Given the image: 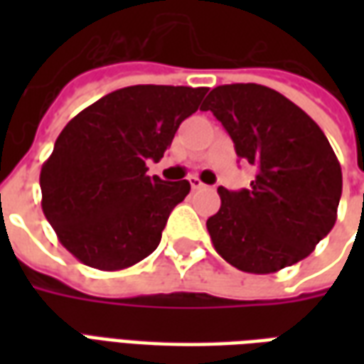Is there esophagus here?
<instances>
[{"label": "esophagus", "mask_w": 364, "mask_h": 364, "mask_svg": "<svg viewBox=\"0 0 364 364\" xmlns=\"http://www.w3.org/2000/svg\"><path fill=\"white\" fill-rule=\"evenodd\" d=\"M189 183H191V187H193V189H206V185L200 181L198 177H191Z\"/></svg>", "instance_id": "obj_1"}]
</instances>
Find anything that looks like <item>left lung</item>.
<instances>
[{"instance_id":"obj_1","label":"left lung","mask_w":364,"mask_h":364,"mask_svg":"<svg viewBox=\"0 0 364 364\" xmlns=\"http://www.w3.org/2000/svg\"><path fill=\"white\" fill-rule=\"evenodd\" d=\"M257 166L250 189L220 187V210L206 220L214 250L255 274L290 267L314 252L337 220L341 166L321 128L279 91L257 83L214 87L203 107Z\"/></svg>"}]
</instances>
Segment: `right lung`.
<instances>
[{
	"label": "right lung",
	"instance_id": "right-lung-1",
	"mask_svg": "<svg viewBox=\"0 0 364 364\" xmlns=\"http://www.w3.org/2000/svg\"><path fill=\"white\" fill-rule=\"evenodd\" d=\"M208 87L130 85L68 122L41 169L43 213L60 244L101 271L132 267L161 240L191 185L146 173Z\"/></svg>",
	"mask_w": 364,
	"mask_h": 364
}]
</instances>
